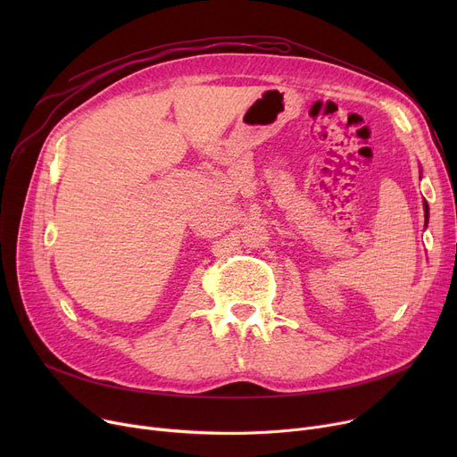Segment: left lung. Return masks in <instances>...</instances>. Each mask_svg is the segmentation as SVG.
Instances as JSON below:
<instances>
[{
  "mask_svg": "<svg viewBox=\"0 0 457 457\" xmlns=\"http://www.w3.org/2000/svg\"><path fill=\"white\" fill-rule=\"evenodd\" d=\"M424 216H426V220H428V204L424 202Z\"/></svg>",
  "mask_w": 457,
  "mask_h": 457,
  "instance_id": "obj_1",
  "label": "left lung"
}]
</instances>
